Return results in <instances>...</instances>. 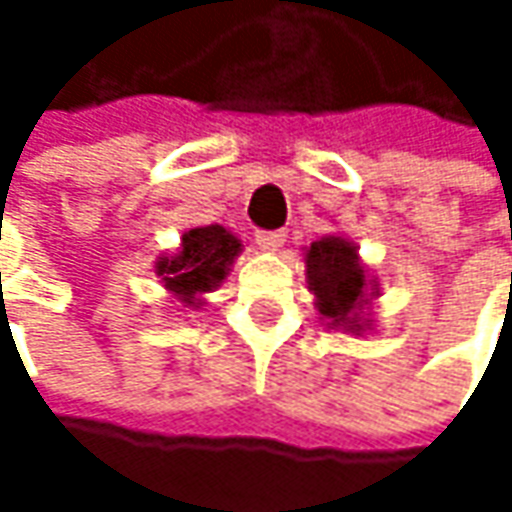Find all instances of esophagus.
<instances>
[{"mask_svg":"<svg viewBox=\"0 0 512 512\" xmlns=\"http://www.w3.org/2000/svg\"><path fill=\"white\" fill-rule=\"evenodd\" d=\"M285 242V230H259V233H256V245L262 247V250H279Z\"/></svg>","mask_w":512,"mask_h":512,"instance_id":"obj_1","label":"esophagus"}]
</instances>
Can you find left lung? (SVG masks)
<instances>
[{
	"instance_id": "1",
	"label": "left lung",
	"mask_w": 512,
	"mask_h": 512,
	"mask_svg": "<svg viewBox=\"0 0 512 512\" xmlns=\"http://www.w3.org/2000/svg\"><path fill=\"white\" fill-rule=\"evenodd\" d=\"M307 285L319 299V310L333 325L356 330L353 313L359 310L367 293L364 270L356 250L344 239H319L307 250Z\"/></svg>"
}]
</instances>
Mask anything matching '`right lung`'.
Instances as JSON below:
<instances>
[{
    "instance_id": "right-lung-1",
    "label": "right lung",
    "mask_w": 512,
    "mask_h": 512,
    "mask_svg": "<svg viewBox=\"0 0 512 512\" xmlns=\"http://www.w3.org/2000/svg\"><path fill=\"white\" fill-rule=\"evenodd\" d=\"M239 239L227 233L225 227H193L182 236V250L176 259H162L156 270L165 276V285L173 293H182L185 302L193 299V293H205L216 282H222L227 265L239 253Z\"/></svg>"
}]
</instances>
